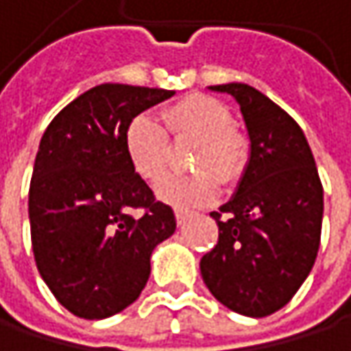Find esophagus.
<instances>
[{"label": "esophagus", "instance_id": "34e87169", "mask_svg": "<svg viewBox=\"0 0 351 351\" xmlns=\"http://www.w3.org/2000/svg\"><path fill=\"white\" fill-rule=\"evenodd\" d=\"M175 217H176V223H178V226H182V223H184V219L189 217V211H184V209H175Z\"/></svg>", "mask_w": 351, "mask_h": 351}]
</instances>
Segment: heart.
<instances>
[{"instance_id":"obj_1","label":"heart","mask_w":351,"mask_h":351,"mask_svg":"<svg viewBox=\"0 0 351 351\" xmlns=\"http://www.w3.org/2000/svg\"><path fill=\"white\" fill-rule=\"evenodd\" d=\"M162 121L165 128L154 117L138 113L125 123L121 142L132 171L154 182L168 164L169 135L173 139L197 140L191 164L199 171L158 180L156 195L165 203L176 207L209 203L219 193V180L234 184L244 175L250 144L234 128V115L221 101L201 93L186 95L162 111Z\"/></svg>"}]
</instances>
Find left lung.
Returning a JSON list of instances; mask_svg holds the SVG:
<instances>
[{
  "label": "left lung",
  "mask_w": 351,
  "mask_h": 351,
  "mask_svg": "<svg viewBox=\"0 0 351 351\" xmlns=\"http://www.w3.org/2000/svg\"><path fill=\"white\" fill-rule=\"evenodd\" d=\"M240 104L250 162L238 193L211 217L219 238L201 258V276L228 309L266 317L282 309L315 264L323 186L299 123L244 83L213 85Z\"/></svg>",
  "instance_id": "obj_1"
}]
</instances>
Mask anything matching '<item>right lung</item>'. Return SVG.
Masks as SVG:
<instances>
[{
    "instance_id": "1",
    "label": "right lung",
    "mask_w": 351,
    "mask_h": 351,
    "mask_svg": "<svg viewBox=\"0 0 351 351\" xmlns=\"http://www.w3.org/2000/svg\"><path fill=\"white\" fill-rule=\"evenodd\" d=\"M175 91L97 85L46 128L30 180V232L40 276L73 315L106 319L132 305L152 250L176 230L123 152L125 123ZM143 213L134 216L132 210Z\"/></svg>"
}]
</instances>
